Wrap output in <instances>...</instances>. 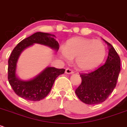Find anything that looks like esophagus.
I'll use <instances>...</instances> for the list:
<instances>
[{"label": "esophagus", "mask_w": 127, "mask_h": 127, "mask_svg": "<svg viewBox=\"0 0 127 127\" xmlns=\"http://www.w3.org/2000/svg\"><path fill=\"white\" fill-rule=\"evenodd\" d=\"M73 71L70 68H66V70H65V73L66 74H73Z\"/></svg>", "instance_id": "34e87169"}]
</instances>
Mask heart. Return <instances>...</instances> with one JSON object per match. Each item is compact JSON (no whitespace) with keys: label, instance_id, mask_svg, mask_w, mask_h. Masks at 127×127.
<instances>
[{"label":"heart","instance_id":"obj_1","mask_svg":"<svg viewBox=\"0 0 127 127\" xmlns=\"http://www.w3.org/2000/svg\"><path fill=\"white\" fill-rule=\"evenodd\" d=\"M66 61L75 57V64L82 71H89L98 66L106 56L104 45L99 40L75 37L69 40L61 51Z\"/></svg>","mask_w":127,"mask_h":127}]
</instances>
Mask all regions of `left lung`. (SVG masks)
I'll return each instance as SVG.
<instances>
[{"label":"left lung","mask_w":127,"mask_h":127,"mask_svg":"<svg viewBox=\"0 0 127 127\" xmlns=\"http://www.w3.org/2000/svg\"><path fill=\"white\" fill-rule=\"evenodd\" d=\"M109 47L106 63L88 73L80 74L81 83L75 90L78 97L89 105L100 104L107 99L116 86L120 71V59L112 46Z\"/></svg>","instance_id":"left-lung-1"}]
</instances>
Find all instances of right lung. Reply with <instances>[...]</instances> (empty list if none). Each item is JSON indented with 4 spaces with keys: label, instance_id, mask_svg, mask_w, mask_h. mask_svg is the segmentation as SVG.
I'll return each mask as SVG.
<instances>
[{
    "label": "right lung",
    "instance_id": "add662e5",
    "mask_svg": "<svg viewBox=\"0 0 127 127\" xmlns=\"http://www.w3.org/2000/svg\"><path fill=\"white\" fill-rule=\"evenodd\" d=\"M34 44L48 46L56 51L59 49V44L56 36L46 32H37L24 39L13 49L8 59V80L14 92L20 97L32 101L42 99L49 93L55 80L65 72V69L54 67L46 68L38 75L29 80H23L16 74L17 64L21 53Z\"/></svg>",
    "mask_w": 127,
    "mask_h": 127
}]
</instances>
